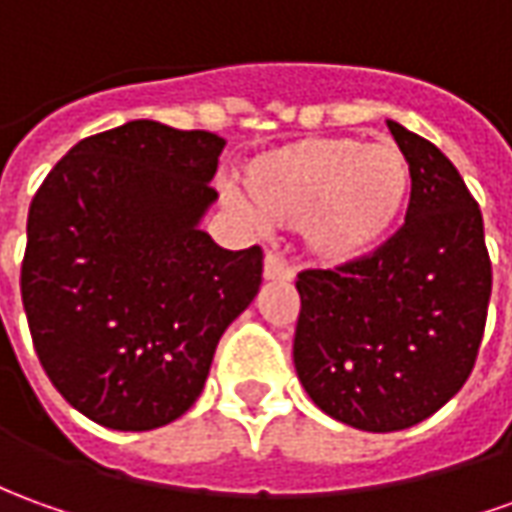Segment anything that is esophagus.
Masks as SVG:
<instances>
[{
  "label": "esophagus",
  "instance_id": "obj_1",
  "mask_svg": "<svg viewBox=\"0 0 512 512\" xmlns=\"http://www.w3.org/2000/svg\"><path fill=\"white\" fill-rule=\"evenodd\" d=\"M263 277L266 280H291L294 277V269L288 266V260L277 252H269L266 260H263Z\"/></svg>",
  "mask_w": 512,
  "mask_h": 512
}]
</instances>
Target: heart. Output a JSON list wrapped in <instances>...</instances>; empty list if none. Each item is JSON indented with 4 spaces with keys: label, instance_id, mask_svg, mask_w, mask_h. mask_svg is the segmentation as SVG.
I'll return each instance as SVG.
<instances>
[{
    "label": "heart",
    "instance_id": "b5f03b06",
    "mask_svg": "<svg viewBox=\"0 0 512 512\" xmlns=\"http://www.w3.org/2000/svg\"><path fill=\"white\" fill-rule=\"evenodd\" d=\"M238 210L271 227H302L308 252L347 263L375 252L412 196V165L398 145L314 137L266 151L243 170Z\"/></svg>",
    "mask_w": 512,
    "mask_h": 512
}]
</instances>
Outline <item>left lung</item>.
I'll return each instance as SVG.
<instances>
[{"label": "left lung", "mask_w": 512, "mask_h": 512, "mask_svg": "<svg viewBox=\"0 0 512 512\" xmlns=\"http://www.w3.org/2000/svg\"><path fill=\"white\" fill-rule=\"evenodd\" d=\"M387 125L412 165L403 227L370 255L297 274V375L325 415L361 431L409 429L460 392L493 283L482 212L451 159Z\"/></svg>", "instance_id": "obj_1"}]
</instances>
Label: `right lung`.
<instances>
[{"mask_svg": "<svg viewBox=\"0 0 512 512\" xmlns=\"http://www.w3.org/2000/svg\"><path fill=\"white\" fill-rule=\"evenodd\" d=\"M224 139L131 120L81 139L27 215L22 302L44 373L106 429L151 431L204 389L218 339L255 300L263 249L198 229Z\"/></svg>", "mask_w": 512, "mask_h": 512, "instance_id": "add662e5", "label": "right lung"}]
</instances>
